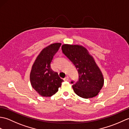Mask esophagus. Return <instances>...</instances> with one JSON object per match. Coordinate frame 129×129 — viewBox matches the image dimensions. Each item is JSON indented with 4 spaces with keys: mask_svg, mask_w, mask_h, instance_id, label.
Here are the masks:
<instances>
[{
    "mask_svg": "<svg viewBox=\"0 0 129 129\" xmlns=\"http://www.w3.org/2000/svg\"><path fill=\"white\" fill-rule=\"evenodd\" d=\"M64 81H68L69 80V76H66V77H65L64 79Z\"/></svg>",
    "mask_w": 129,
    "mask_h": 129,
    "instance_id": "obj_1",
    "label": "esophagus"
}]
</instances>
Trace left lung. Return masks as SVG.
Returning a JSON list of instances; mask_svg holds the SVG:
<instances>
[{"instance_id":"obj_1","label":"left lung","mask_w":129,"mask_h":129,"mask_svg":"<svg viewBox=\"0 0 129 129\" xmlns=\"http://www.w3.org/2000/svg\"><path fill=\"white\" fill-rule=\"evenodd\" d=\"M61 49L62 53L75 65L79 73V81L73 85L75 94L84 99L96 96L104 85V79L94 57L82 45L64 44Z\"/></svg>"}]
</instances>
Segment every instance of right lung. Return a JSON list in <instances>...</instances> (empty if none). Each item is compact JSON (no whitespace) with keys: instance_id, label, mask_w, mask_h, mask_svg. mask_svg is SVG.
Here are the masks:
<instances>
[{"instance_id":"right-lung-1","label":"right lung","mask_w":129,"mask_h":129,"mask_svg":"<svg viewBox=\"0 0 129 129\" xmlns=\"http://www.w3.org/2000/svg\"><path fill=\"white\" fill-rule=\"evenodd\" d=\"M61 44H51L41 51L33 65L30 81L35 91L42 96L50 97L58 91L64 81L51 69L50 63Z\"/></svg>"}]
</instances>
